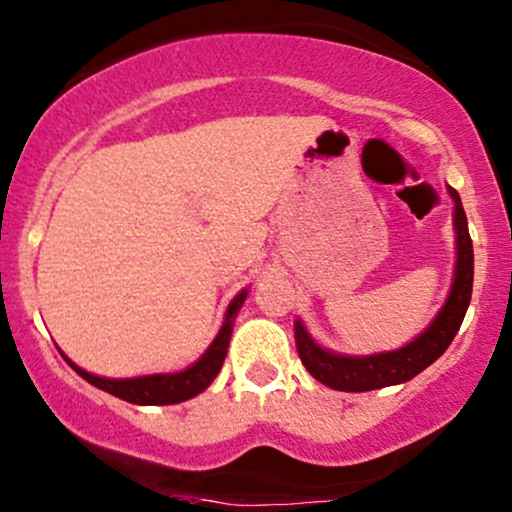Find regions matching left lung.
<instances>
[{
	"instance_id": "left-lung-1",
	"label": "left lung",
	"mask_w": 512,
	"mask_h": 512,
	"mask_svg": "<svg viewBox=\"0 0 512 512\" xmlns=\"http://www.w3.org/2000/svg\"><path fill=\"white\" fill-rule=\"evenodd\" d=\"M452 202H455V233H457V262L452 286L436 320L421 332L414 342L395 351H383V354L370 356H342L322 349L313 342L301 320H296V349L301 356L303 366L315 380L332 390L342 392H368L380 390L387 385L407 383V380L419 375L421 370L431 366L445 354L457 330H460L464 313H467L469 301H472V281H474V250L472 238H469L467 216H464L460 195L457 190L448 187Z\"/></svg>"
}]
</instances>
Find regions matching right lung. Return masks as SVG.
Masks as SVG:
<instances>
[{
    "label": "right lung",
    "mask_w": 512,
    "mask_h": 512,
    "mask_svg": "<svg viewBox=\"0 0 512 512\" xmlns=\"http://www.w3.org/2000/svg\"><path fill=\"white\" fill-rule=\"evenodd\" d=\"M248 298V291H240L233 298L231 305L226 310V320H223L219 334L211 342V346L204 351L202 358L197 363H192L190 368L180 370V373H156V375H139V378H101V375L86 373L84 368L76 366L74 361L67 363L72 366L86 383L96 385L98 390L110 392V395L125 399L129 404H178L185 399L199 395L207 387L214 383V378L219 375L223 366V358L228 354V342H231L233 334V320H236L240 305Z\"/></svg>",
    "instance_id": "obj_1"
}]
</instances>
